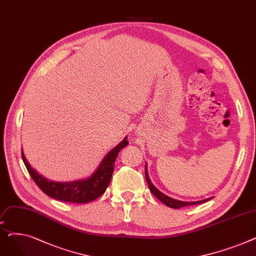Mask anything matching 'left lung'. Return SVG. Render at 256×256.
Masks as SVG:
<instances>
[{
	"label": "left lung",
	"mask_w": 256,
	"mask_h": 256,
	"mask_svg": "<svg viewBox=\"0 0 256 256\" xmlns=\"http://www.w3.org/2000/svg\"><path fill=\"white\" fill-rule=\"evenodd\" d=\"M145 178H146V182L147 184H148V186H150V190L152 191V193L160 200L162 201V202L169 206V208H184V206H194V204H202V202H206V201H208L210 198H208V199H204V200H200V201H191V202H189V201H180V200H176V199H173L167 195H165L164 193L160 192V190H158L152 184V182H150V176H148V173H147V166H145Z\"/></svg>",
	"instance_id": "left-lung-1"
}]
</instances>
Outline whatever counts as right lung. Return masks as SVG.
Returning <instances> with one entry per match:
<instances>
[{"label": "right lung", "instance_id": "right-lung-1", "mask_svg": "<svg viewBox=\"0 0 256 256\" xmlns=\"http://www.w3.org/2000/svg\"><path fill=\"white\" fill-rule=\"evenodd\" d=\"M126 137L118 145H116L112 150L106 154L102 160L98 168L91 176L85 180H80L74 182H54L48 180L34 170L28 160H26L24 152L22 150V158L28 170L29 174L39 189L48 196L60 201L72 204H87L96 200L104 193L108 186L111 182L112 174L114 171V164L119 152L126 147L128 142Z\"/></svg>", "mask_w": 256, "mask_h": 256}]
</instances>
